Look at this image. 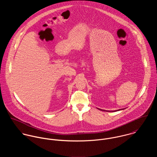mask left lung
<instances>
[{
	"mask_svg": "<svg viewBox=\"0 0 157 157\" xmlns=\"http://www.w3.org/2000/svg\"><path fill=\"white\" fill-rule=\"evenodd\" d=\"M99 109L101 110V111H103V110H101V109ZM120 110H122V109H118V110H117V111H120ZM114 111H113V112H114ZM112 112H113V111H112Z\"/></svg>",
	"mask_w": 157,
	"mask_h": 157,
	"instance_id": "obj_1",
	"label": "left lung"
}]
</instances>
